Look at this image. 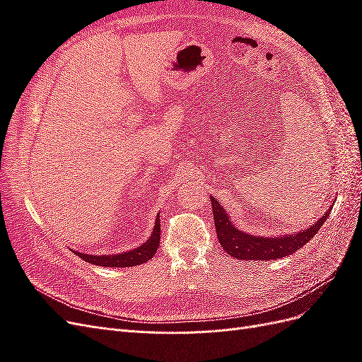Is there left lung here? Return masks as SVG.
Listing matches in <instances>:
<instances>
[{
    "label": "left lung",
    "instance_id": "obj_1",
    "mask_svg": "<svg viewBox=\"0 0 362 362\" xmlns=\"http://www.w3.org/2000/svg\"><path fill=\"white\" fill-rule=\"evenodd\" d=\"M213 205V217H214V225H216V234L217 240L221 246L228 252V255H233L237 259H267V261H275L278 258L291 255L293 252L300 249L303 245H306L310 240L320 231L322 225L325 223L326 217L329 216L331 210L319 218V222H315L310 228L303 229V231L286 235V237H255L247 233L240 231L237 229L231 218L228 217L226 211L222 208V205L217 202L216 198H211Z\"/></svg>",
    "mask_w": 362,
    "mask_h": 362
}]
</instances>
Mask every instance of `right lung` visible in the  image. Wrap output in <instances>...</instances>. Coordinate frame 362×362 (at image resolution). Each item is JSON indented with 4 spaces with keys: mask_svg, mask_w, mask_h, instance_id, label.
Returning a JSON list of instances; mask_svg holds the SVG:
<instances>
[{
    "mask_svg": "<svg viewBox=\"0 0 362 362\" xmlns=\"http://www.w3.org/2000/svg\"><path fill=\"white\" fill-rule=\"evenodd\" d=\"M160 216H157L156 226H154V233L151 234L148 238V242H145L137 249H133L129 252H125V254H119V255H104V257H98V255H89V254H80L76 252V255L83 258L84 261L90 262V264L96 266H103V267H133L144 264V262L149 261L152 257L156 255V252L158 250L160 246Z\"/></svg>",
    "mask_w": 362,
    "mask_h": 362,
    "instance_id": "obj_1",
    "label": "right lung"
}]
</instances>
